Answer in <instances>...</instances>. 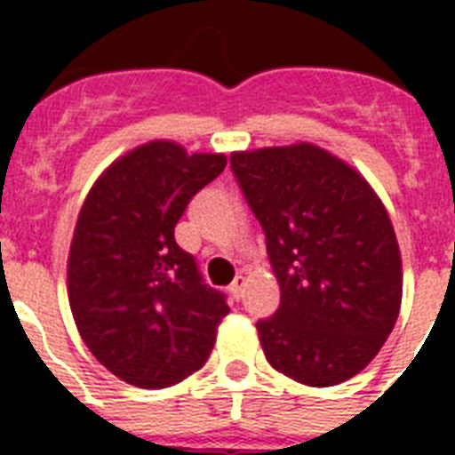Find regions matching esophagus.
Wrapping results in <instances>:
<instances>
[{
    "label": "esophagus",
    "mask_w": 455,
    "mask_h": 455,
    "mask_svg": "<svg viewBox=\"0 0 455 455\" xmlns=\"http://www.w3.org/2000/svg\"><path fill=\"white\" fill-rule=\"evenodd\" d=\"M243 284H246V277H243V275H236L235 280H232V284H230L232 299L239 300L241 296H243Z\"/></svg>",
    "instance_id": "1"
}]
</instances>
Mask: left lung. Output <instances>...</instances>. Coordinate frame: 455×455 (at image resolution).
<instances>
[{
	"label": "left lung",
	"instance_id": "obj_1",
	"mask_svg": "<svg viewBox=\"0 0 455 455\" xmlns=\"http://www.w3.org/2000/svg\"><path fill=\"white\" fill-rule=\"evenodd\" d=\"M230 166L280 283V307L257 321L268 364L309 387L344 383L399 316L401 255L383 203L309 143L235 152Z\"/></svg>",
	"mask_w": 455,
	"mask_h": 455
}]
</instances>
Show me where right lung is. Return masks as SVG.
<instances>
[{"label": "right lung", "mask_w": 455, "mask_h": 455, "mask_svg": "<svg viewBox=\"0 0 455 455\" xmlns=\"http://www.w3.org/2000/svg\"><path fill=\"white\" fill-rule=\"evenodd\" d=\"M223 155L152 140L107 168L79 212L68 296L84 344L124 383L162 389L198 371L230 307L209 287L175 225Z\"/></svg>", "instance_id": "obj_1"}]
</instances>
